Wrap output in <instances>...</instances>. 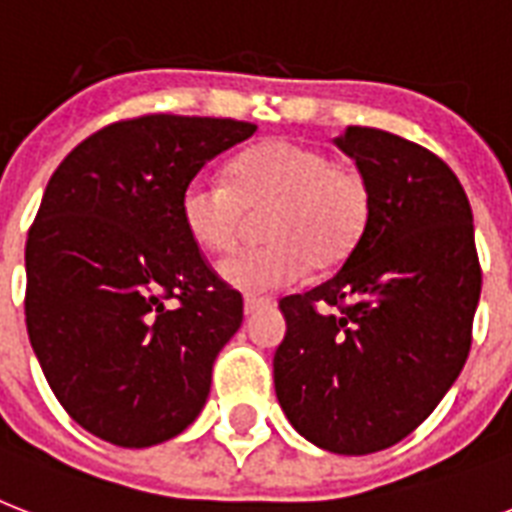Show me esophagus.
I'll return each mask as SVG.
<instances>
[{
  "label": "esophagus",
  "mask_w": 512,
  "mask_h": 512,
  "mask_svg": "<svg viewBox=\"0 0 512 512\" xmlns=\"http://www.w3.org/2000/svg\"><path fill=\"white\" fill-rule=\"evenodd\" d=\"M271 305V300H263V297H247V300H244V313H247V316H255L257 311L271 308Z\"/></svg>",
  "instance_id": "esophagus-1"
}]
</instances>
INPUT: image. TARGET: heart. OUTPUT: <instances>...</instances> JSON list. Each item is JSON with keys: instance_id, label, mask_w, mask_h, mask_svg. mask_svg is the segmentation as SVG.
<instances>
[{"instance_id": "obj_1", "label": "heart", "mask_w": 512, "mask_h": 512, "mask_svg": "<svg viewBox=\"0 0 512 512\" xmlns=\"http://www.w3.org/2000/svg\"><path fill=\"white\" fill-rule=\"evenodd\" d=\"M268 209V244L247 247L220 263V276L247 295H265L303 279L308 263L327 268L356 247L369 223L364 177L321 148L271 140L236 156L231 180L199 172L180 196L185 231L207 252H228L241 236L247 212Z\"/></svg>"}]
</instances>
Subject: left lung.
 <instances>
[{"mask_svg":"<svg viewBox=\"0 0 512 512\" xmlns=\"http://www.w3.org/2000/svg\"><path fill=\"white\" fill-rule=\"evenodd\" d=\"M335 143L369 188V223L332 279L279 303L273 382L300 436L372 454L428 420L460 377L481 265L468 196L436 154L374 127Z\"/></svg>","mask_w":512,"mask_h":512,"instance_id":"1","label":"left lung"}]
</instances>
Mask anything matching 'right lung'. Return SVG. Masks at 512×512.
<instances>
[{
  "label": "right lung",
  "mask_w": 512,
  "mask_h": 512,
  "mask_svg": "<svg viewBox=\"0 0 512 512\" xmlns=\"http://www.w3.org/2000/svg\"><path fill=\"white\" fill-rule=\"evenodd\" d=\"M257 124L148 114L108 124L52 172L26 241V329L60 406L143 449L207 404L244 300L185 231L180 196Z\"/></svg>",
  "instance_id": "add662e5"
}]
</instances>
